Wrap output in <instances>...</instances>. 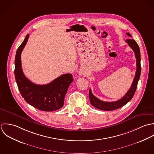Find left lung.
Wrapping results in <instances>:
<instances>
[{
	"label": "left lung",
	"instance_id": "obj_1",
	"mask_svg": "<svg viewBox=\"0 0 154 154\" xmlns=\"http://www.w3.org/2000/svg\"><path fill=\"white\" fill-rule=\"evenodd\" d=\"M127 34L129 37H131V34L129 32H127ZM125 42L134 51L135 57L136 59L137 68L132 85L130 89L126 93V94L123 97L115 102H104L99 99L93 94L92 91L90 89L89 93V97L91 101V103L92 106H94L97 109L103 111H112L119 109L125 105L127 103H128L132 99L135 93L141 72L140 49L137 43L134 39H127Z\"/></svg>",
	"mask_w": 154,
	"mask_h": 154
}]
</instances>
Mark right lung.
Masks as SVG:
<instances>
[{"label": "right lung", "instance_id": "1", "mask_svg": "<svg viewBox=\"0 0 154 154\" xmlns=\"http://www.w3.org/2000/svg\"><path fill=\"white\" fill-rule=\"evenodd\" d=\"M29 34L18 48L15 58V77L19 91L24 100L37 109L54 111L62 108L68 87L73 81L71 74H65L49 84L38 85L32 83L24 74L21 55Z\"/></svg>", "mask_w": 154, "mask_h": 154}]
</instances>
